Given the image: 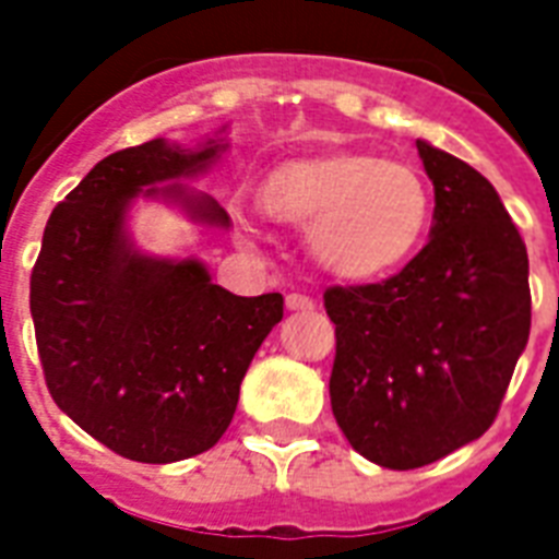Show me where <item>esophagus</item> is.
Instances as JSON below:
<instances>
[{
    "mask_svg": "<svg viewBox=\"0 0 559 559\" xmlns=\"http://www.w3.org/2000/svg\"><path fill=\"white\" fill-rule=\"evenodd\" d=\"M287 307L289 310H313L316 301L310 296H301V293H289Z\"/></svg>",
    "mask_w": 559,
    "mask_h": 559,
    "instance_id": "34e87169",
    "label": "esophagus"
}]
</instances>
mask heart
<instances>
[{
  "mask_svg": "<svg viewBox=\"0 0 559 559\" xmlns=\"http://www.w3.org/2000/svg\"><path fill=\"white\" fill-rule=\"evenodd\" d=\"M263 209L278 223L307 231V249L322 270L368 281L415 254L429 226L432 197L406 162L345 153L272 170ZM240 228L258 235L261 219L240 214Z\"/></svg>",
  "mask_w": 559,
  "mask_h": 559,
  "instance_id": "b5f03b06",
  "label": "heart"
}]
</instances>
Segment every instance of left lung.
Returning a JSON list of instances; mask_svg holds the SVG:
<instances>
[{
	"mask_svg": "<svg viewBox=\"0 0 559 559\" xmlns=\"http://www.w3.org/2000/svg\"><path fill=\"white\" fill-rule=\"evenodd\" d=\"M429 243L382 284L331 287V406L359 455L415 469L490 429L528 345V252L496 188L417 139Z\"/></svg>",
	"mask_w": 559,
	"mask_h": 559,
	"instance_id": "left-lung-1",
	"label": "left lung"
}]
</instances>
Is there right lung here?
<instances>
[{"instance_id":"obj_1","label":"right lung","mask_w":559,"mask_h":559,"mask_svg":"<svg viewBox=\"0 0 559 559\" xmlns=\"http://www.w3.org/2000/svg\"><path fill=\"white\" fill-rule=\"evenodd\" d=\"M223 133V130H219ZM228 144L153 139L100 159L46 223L31 272V319L60 412L118 455L170 464L211 450L231 424L249 362L284 319L281 293L243 298L197 258L135 246L133 202L165 200L193 223L228 228L200 177Z\"/></svg>"}]
</instances>
